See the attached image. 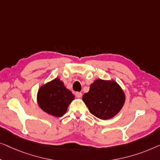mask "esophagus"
Listing matches in <instances>:
<instances>
[{"mask_svg": "<svg viewBox=\"0 0 160 160\" xmlns=\"http://www.w3.org/2000/svg\"><path fill=\"white\" fill-rule=\"evenodd\" d=\"M75 96L77 98H81L82 97V93H80V92H76Z\"/></svg>", "mask_w": 160, "mask_h": 160, "instance_id": "34e87169", "label": "esophagus"}]
</instances>
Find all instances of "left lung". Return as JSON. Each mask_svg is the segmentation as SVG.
<instances>
[{
    "mask_svg": "<svg viewBox=\"0 0 160 160\" xmlns=\"http://www.w3.org/2000/svg\"><path fill=\"white\" fill-rule=\"evenodd\" d=\"M82 101L92 114L102 120H108L122 109L125 95L114 80L98 79L91 85L89 91L82 96Z\"/></svg>",
    "mask_w": 160,
    "mask_h": 160,
    "instance_id": "left-lung-1",
    "label": "left lung"
}]
</instances>
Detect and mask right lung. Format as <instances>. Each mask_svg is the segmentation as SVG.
Listing matches in <instances>:
<instances>
[{
	"mask_svg": "<svg viewBox=\"0 0 160 160\" xmlns=\"http://www.w3.org/2000/svg\"><path fill=\"white\" fill-rule=\"evenodd\" d=\"M74 99L75 96L57 78L42 85L37 95L38 105L41 109L57 118L64 115Z\"/></svg>",
	"mask_w": 160,
	"mask_h": 160,
	"instance_id": "add662e5",
	"label": "right lung"
}]
</instances>
